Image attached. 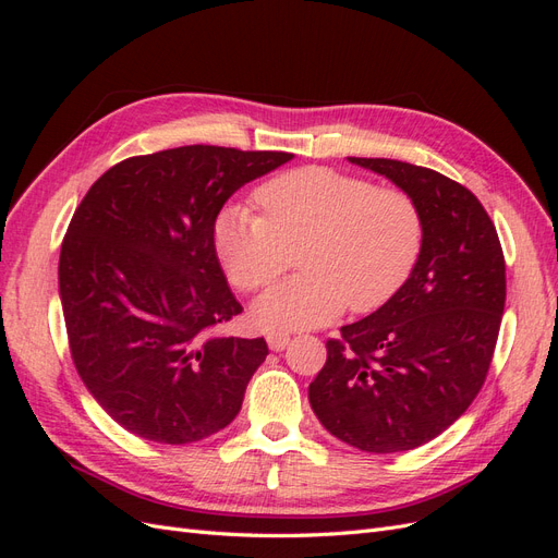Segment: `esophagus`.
Wrapping results in <instances>:
<instances>
[{"label": "esophagus", "instance_id": "1", "mask_svg": "<svg viewBox=\"0 0 558 558\" xmlns=\"http://www.w3.org/2000/svg\"><path fill=\"white\" fill-rule=\"evenodd\" d=\"M267 344H269V349L281 351V349H286V347L291 344V335L286 332V330H269L267 332Z\"/></svg>", "mask_w": 558, "mask_h": 558}]
</instances>
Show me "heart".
<instances>
[{
  "label": "heart",
  "instance_id": "obj_1",
  "mask_svg": "<svg viewBox=\"0 0 558 558\" xmlns=\"http://www.w3.org/2000/svg\"><path fill=\"white\" fill-rule=\"evenodd\" d=\"M260 216L228 207L216 218L214 246L228 279L258 293L298 263L293 279L256 305L263 326L310 328L344 307L367 314L384 307L414 272L424 246V216L398 185L300 167L256 191Z\"/></svg>",
  "mask_w": 558,
  "mask_h": 558
}]
</instances>
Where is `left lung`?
Wrapping results in <instances>:
<instances>
[{"instance_id": "8db88e82", "label": "left lung", "mask_w": 558, "mask_h": 558, "mask_svg": "<svg viewBox=\"0 0 558 558\" xmlns=\"http://www.w3.org/2000/svg\"><path fill=\"white\" fill-rule=\"evenodd\" d=\"M349 160L416 199L424 246L384 307L326 342L310 402L342 442L408 451L447 430L484 386L505 310V256L494 221L459 181L400 160Z\"/></svg>"}]
</instances>
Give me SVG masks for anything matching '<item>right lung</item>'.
<instances>
[{"label": "right lung", "mask_w": 558, "mask_h": 558, "mask_svg": "<svg viewBox=\"0 0 558 558\" xmlns=\"http://www.w3.org/2000/svg\"><path fill=\"white\" fill-rule=\"evenodd\" d=\"M283 150L179 146L99 177L60 248V300L76 373L125 430L189 445L226 428L267 356L263 337L221 328L242 314L214 246L216 216Z\"/></svg>", "instance_id": "1"}]
</instances>
